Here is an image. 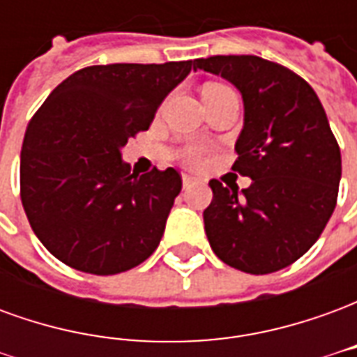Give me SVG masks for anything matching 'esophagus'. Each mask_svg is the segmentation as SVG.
<instances>
[{
	"instance_id": "1",
	"label": "esophagus",
	"mask_w": 357,
	"mask_h": 357,
	"mask_svg": "<svg viewBox=\"0 0 357 357\" xmlns=\"http://www.w3.org/2000/svg\"><path fill=\"white\" fill-rule=\"evenodd\" d=\"M183 189H189V187L193 185V183H197V179L193 178V176H187V174H183Z\"/></svg>"
}]
</instances>
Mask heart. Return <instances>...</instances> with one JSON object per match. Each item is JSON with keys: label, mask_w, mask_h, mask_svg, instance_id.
I'll return each instance as SVG.
<instances>
[{"label": "heart", "mask_w": 357, "mask_h": 357, "mask_svg": "<svg viewBox=\"0 0 357 357\" xmlns=\"http://www.w3.org/2000/svg\"><path fill=\"white\" fill-rule=\"evenodd\" d=\"M218 84H210V86H206V88H216ZM191 156H193V153H191Z\"/></svg>", "instance_id": "obj_1"}]
</instances>
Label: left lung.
Segmentation results:
<instances>
[{
	"mask_svg": "<svg viewBox=\"0 0 357 357\" xmlns=\"http://www.w3.org/2000/svg\"><path fill=\"white\" fill-rule=\"evenodd\" d=\"M197 68L241 91L245 124L233 170L252 183L239 191L210 181L204 231L227 266L264 275L291 266L325 229L337 206L340 149L312 86L256 55L197 59Z\"/></svg>",
	"mask_w": 357,
	"mask_h": 357,
	"instance_id": "obj_1",
	"label": "left lung"
}]
</instances>
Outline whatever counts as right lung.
I'll return each instance as SVG.
<instances>
[{
	"label": "right lung",
	"mask_w": 357,
	"mask_h": 357,
	"mask_svg": "<svg viewBox=\"0 0 357 357\" xmlns=\"http://www.w3.org/2000/svg\"><path fill=\"white\" fill-rule=\"evenodd\" d=\"M193 61L97 65L53 89L20 151V199L36 237L61 262L93 275L139 266L162 239L181 176L132 174L122 147L145 132Z\"/></svg>",
	"instance_id": "obj_1"
}]
</instances>
